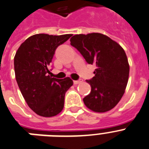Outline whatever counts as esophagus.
Segmentation results:
<instances>
[{
    "label": "esophagus",
    "mask_w": 149,
    "mask_h": 149,
    "mask_svg": "<svg viewBox=\"0 0 149 149\" xmlns=\"http://www.w3.org/2000/svg\"><path fill=\"white\" fill-rule=\"evenodd\" d=\"M82 82V79H79V80H74L73 81V83L75 84V85H77V84H79L81 83V82Z\"/></svg>",
    "instance_id": "esophagus-1"
}]
</instances>
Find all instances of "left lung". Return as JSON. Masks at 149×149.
<instances>
[{
    "label": "left lung",
    "instance_id": "obj_1",
    "mask_svg": "<svg viewBox=\"0 0 149 149\" xmlns=\"http://www.w3.org/2000/svg\"><path fill=\"white\" fill-rule=\"evenodd\" d=\"M70 44L88 64L97 67L95 76L86 80L91 90L83 98L85 105L96 112L109 111L120 101L128 82L130 67L125 50L100 33L76 34L71 37Z\"/></svg>",
    "mask_w": 149,
    "mask_h": 149
}]
</instances>
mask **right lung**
Wrapping results in <instances>:
<instances>
[{"mask_svg": "<svg viewBox=\"0 0 149 149\" xmlns=\"http://www.w3.org/2000/svg\"><path fill=\"white\" fill-rule=\"evenodd\" d=\"M71 36L35 34L21 44L14 57L15 79L21 93L28 107L42 117L61 112L66 91L73 84L70 77L56 79L49 75L55 50Z\"/></svg>", "mask_w": 149, "mask_h": 149, "instance_id": "add662e5", "label": "right lung"}]
</instances>
